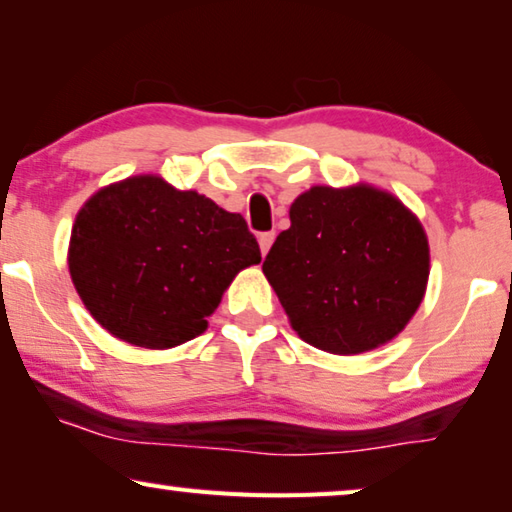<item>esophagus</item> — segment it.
<instances>
[{
    "mask_svg": "<svg viewBox=\"0 0 512 512\" xmlns=\"http://www.w3.org/2000/svg\"><path fill=\"white\" fill-rule=\"evenodd\" d=\"M272 242H274V233H261V235H258V247H261V254L263 256L267 254V251H270Z\"/></svg>",
    "mask_w": 512,
    "mask_h": 512,
    "instance_id": "esophagus-1",
    "label": "esophagus"
}]
</instances>
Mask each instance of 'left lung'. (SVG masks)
Masks as SVG:
<instances>
[{"instance_id": "8db88e82", "label": "left lung", "mask_w": 512, "mask_h": 512, "mask_svg": "<svg viewBox=\"0 0 512 512\" xmlns=\"http://www.w3.org/2000/svg\"><path fill=\"white\" fill-rule=\"evenodd\" d=\"M288 215L263 274L295 334L332 355H361L403 332L430 277L419 217L371 183L313 185Z\"/></svg>"}]
</instances>
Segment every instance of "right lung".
I'll use <instances>...</instances> for the list:
<instances>
[{
  "instance_id": "obj_1",
  "label": "right lung",
  "mask_w": 512,
  "mask_h": 512,
  "mask_svg": "<svg viewBox=\"0 0 512 512\" xmlns=\"http://www.w3.org/2000/svg\"><path fill=\"white\" fill-rule=\"evenodd\" d=\"M261 249L238 212L157 174L100 187L75 217L68 270L86 311L137 348L169 350L208 329Z\"/></svg>"
}]
</instances>
